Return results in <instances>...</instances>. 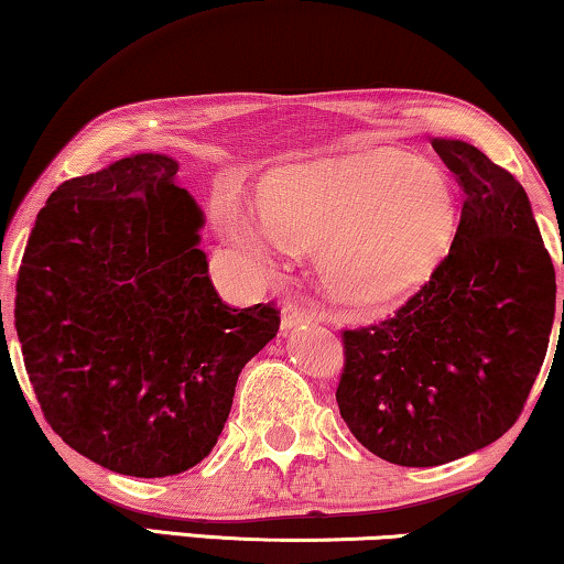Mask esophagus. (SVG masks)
<instances>
[{
  "mask_svg": "<svg viewBox=\"0 0 564 564\" xmlns=\"http://www.w3.org/2000/svg\"><path fill=\"white\" fill-rule=\"evenodd\" d=\"M303 323H311V315H307L303 307L292 305V303L282 307V330H292V328L303 326Z\"/></svg>",
  "mask_w": 564,
  "mask_h": 564,
  "instance_id": "obj_1",
  "label": "esophagus"
}]
</instances>
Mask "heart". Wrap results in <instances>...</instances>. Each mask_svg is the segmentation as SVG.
<instances>
[{
	"label": "heart",
	"mask_w": 564,
	"mask_h": 564,
	"mask_svg": "<svg viewBox=\"0 0 564 564\" xmlns=\"http://www.w3.org/2000/svg\"><path fill=\"white\" fill-rule=\"evenodd\" d=\"M257 210L274 241L313 249L321 288L338 303L384 307L419 292L449 257L457 203L434 164L400 151L276 169ZM228 238L264 259V238L243 215L223 218Z\"/></svg>",
	"instance_id": "b5f03b06"
}]
</instances>
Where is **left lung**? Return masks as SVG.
Instances as JSON below:
<instances>
[{
  "instance_id": "obj_1",
  "label": "left lung",
  "mask_w": 564,
  "mask_h": 564,
  "mask_svg": "<svg viewBox=\"0 0 564 564\" xmlns=\"http://www.w3.org/2000/svg\"><path fill=\"white\" fill-rule=\"evenodd\" d=\"M431 145L465 192L452 251L395 315L344 330L336 388L357 442L403 467L467 457L519 421L546 357L557 295L516 176L465 141L431 138Z\"/></svg>"
}]
</instances>
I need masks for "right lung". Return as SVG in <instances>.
Returning a JSON list of instances; mask_svg holds the SVG:
<instances>
[{
	"label": "right lung",
	"mask_w": 564,
	"mask_h": 564,
	"mask_svg": "<svg viewBox=\"0 0 564 564\" xmlns=\"http://www.w3.org/2000/svg\"><path fill=\"white\" fill-rule=\"evenodd\" d=\"M176 172L164 153H135L58 184L18 272L14 328L45 421L133 477L203 462L246 361L280 330L274 303L218 297L203 210Z\"/></svg>",
	"instance_id": "1"
}]
</instances>
